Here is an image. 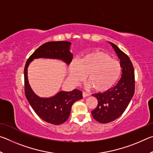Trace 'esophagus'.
Returning <instances> with one entry per match:
<instances>
[{
    "mask_svg": "<svg viewBox=\"0 0 153 153\" xmlns=\"http://www.w3.org/2000/svg\"><path fill=\"white\" fill-rule=\"evenodd\" d=\"M82 96H83V97L85 98V97H89L90 94H88V93H86V92H83V93H82Z\"/></svg>",
    "mask_w": 153,
    "mask_h": 153,
    "instance_id": "34e87169",
    "label": "esophagus"
}]
</instances>
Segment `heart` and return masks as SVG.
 Segmentation results:
<instances>
[{
	"mask_svg": "<svg viewBox=\"0 0 153 153\" xmlns=\"http://www.w3.org/2000/svg\"><path fill=\"white\" fill-rule=\"evenodd\" d=\"M121 72L120 62L102 51L88 53L78 61H72L69 67V77L74 84H79L87 76L88 86L99 92L112 88Z\"/></svg>",
	"mask_w": 153,
	"mask_h": 153,
	"instance_id": "b5f03b06",
	"label": "heart"
}]
</instances>
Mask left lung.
<instances>
[{
	"mask_svg": "<svg viewBox=\"0 0 153 153\" xmlns=\"http://www.w3.org/2000/svg\"><path fill=\"white\" fill-rule=\"evenodd\" d=\"M120 60L121 77L115 86L103 93L92 94L97 98L98 105L92 115L99 123H107L117 120L128 107L134 94L135 79L132 63L129 56L117 46L109 42Z\"/></svg>",
	"mask_w": 153,
	"mask_h": 153,
	"instance_id": "left-lung-1",
	"label": "left lung"
}]
</instances>
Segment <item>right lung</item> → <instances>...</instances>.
Listing matches in <instances>:
<instances>
[{
    "mask_svg": "<svg viewBox=\"0 0 153 153\" xmlns=\"http://www.w3.org/2000/svg\"><path fill=\"white\" fill-rule=\"evenodd\" d=\"M71 43L67 41L48 42L41 45L31 55L24 68L25 94L35 113L46 122L60 125L67 120L71 107L77 100L82 98V92L74 89L70 92L59 91L52 97L42 98L36 95L29 84L27 68L33 59L45 58L58 59L69 65L73 59L70 52Z\"/></svg>",
    "mask_w": 153,
    "mask_h": 153,
    "instance_id": "1",
    "label": "right lung"
}]
</instances>
